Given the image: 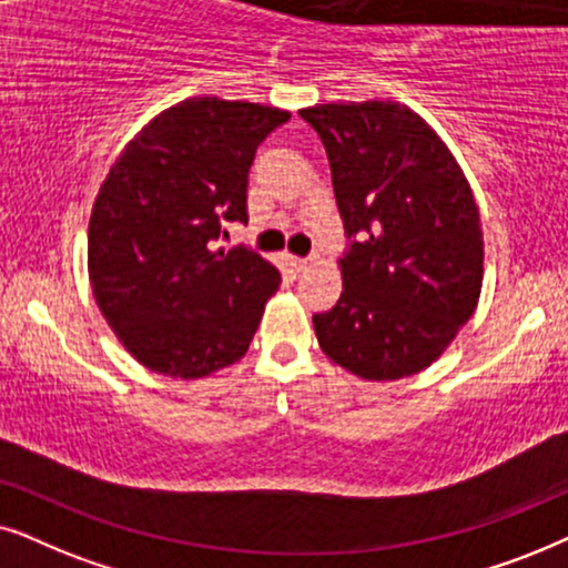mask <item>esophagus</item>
<instances>
[{"instance_id": "esophagus-1", "label": "esophagus", "mask_w": 568, "mask_h": 568, "mask_svg": "<svg viewBox=\"0 0 568 568\" xmlns=\"http://www.w3.org/2000/svg\"><path fill=\"white\" fill-rule=\"evenodd\" d=\"M291 267L296 272H306L312 267V260H304V256H291Z\"/></svg>"}]
</instances>
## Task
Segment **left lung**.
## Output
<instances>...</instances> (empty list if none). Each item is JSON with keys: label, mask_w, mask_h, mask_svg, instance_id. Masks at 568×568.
Returning a JSON list of instances; mask_svg holds the SVG:
<instances>
[{"label": "left lung", "mask_w": 568, "mask_h": 568, "mask_svg": "<svg viewBox=\"0 0 568 568\" xmlns=\"http://www.w3.org/2000/svg\"><path fill=\"white\" fill-rule=\"evenodd\" d=\"M329 158L347 252L343 293L314 314L322 351L361 379L418 374L478 306L483 231L455 155L395 101L301 109Z\"/></svg>", "instance_id": "1"}]
</instances>
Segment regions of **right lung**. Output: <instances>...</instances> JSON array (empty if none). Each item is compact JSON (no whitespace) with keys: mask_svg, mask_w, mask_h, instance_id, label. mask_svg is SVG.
Wrapping results in <instances>:
<instances>
[{"mask_svg":"<svg viewBox=\"0 0 568 568\" xmlns=\"http://www.w3.org/2000/svg\"><path fill=\"white\" fill-rule=\"evenodd\" d=\"M288 111L186 98L142 126L95 196L88 275L121 345L150 372L200 379L248 351L280 272L252 248H213L246 223L256 148Z\"/></svg>","mask_w":568,"mask_h":568,"instance_id":"right-lung-1","label":"right lung"}]
</instances>
